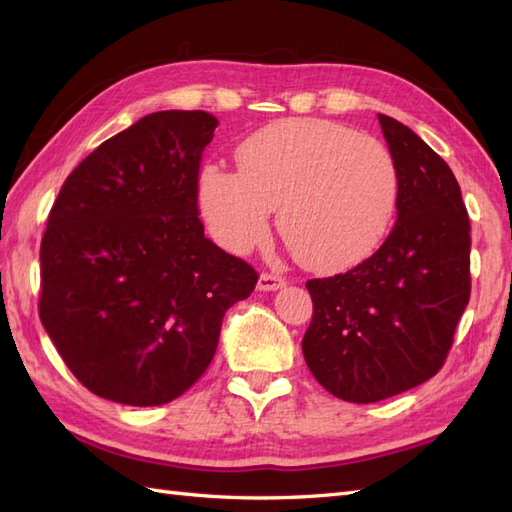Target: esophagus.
I'll return each instance as SVG.
<instances>
[{"instance_id": "esophagus-1", "label": "esophagus", "mask_w": 512, "mask_h": 512, "mask_svg": "<svg viewBox=\"0 0 512 512\" xmlns=\"http://www.w3.org/2000/svg\"><path fill=\"white\" fill-rule=\"evenodd\" d=\"M284 286H286V279L279 275H273V273H262L257 281V290H264V292H273V290H279Z\"/></svg>"}]
</instances>
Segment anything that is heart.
<instances>
[{
  "instance_id": "1",
  "label": "heart",
  "mask_w": 512,
  "mask_h": 512,
  "mask_svg": "<svg viewBox=\"0 0 512 512\" xmlns=\"http://www.w3.org/2000/svg\"><path fill=\"white\" fill-rule=\"evenodd\" d=\"M239 173L209 165L200 209L217 242L248 253L270 231L317 270L358 264L383 242L398 204V171L378 138L343 125L290 118L237 147Z\"/></svg>"
}]
</instances>
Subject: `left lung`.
I'll return each instance as SVG.
<instances>
[{"mask_svg":"<svg viewBox=\"0 0 512 512\" xmlns=\"http://www.w3.org/2000/svg\"><path fill=\"white\" fill-rule=\"evenodd\" d=\"M398 171L396 224L347 273L310 279L301 350L312 376L347 402H378L436 376L471 297V224L436 151L378 114Z\"/></svg>","mask_w":512,"mask_h":512,"instance_id":"1","label":"left lung"}]
</instances>
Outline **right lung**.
I'll list each match as a JSON object with an SVG mask.
<instances>
[{
  "label": "right lung",
  "instance_id": "1",
  "mask_svg": "<svg viewBox=\"0 0 512 512\" xmlns=\"http://www.w3.org/2000/svg\"><path fill=\"white\" fill-rule=\"evenodd\" d=\"M209 112H154L105 140L54 200L41 239L39 317L92 394L156 407L198 380L224 312L257 270L224 253L198 209Z\"/></svg>",
  "mask_w": 512,
  "mask_h": 512
}]
</instances>
